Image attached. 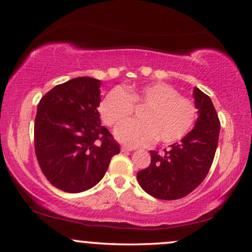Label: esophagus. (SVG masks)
<instances>
[{"instance_id": "obj_1", "label": "esophagus", "mask_w": 252, "mask_h": 252, "mask_svg": "<svg viewBox=\"0 0 252 252\" xmlns=\"http://www.w3.org/2000/svg\"><path fill=\"white\" fill-rule=\"evenodd\" d=\"M134 148H130V147H126V146H123L122 147V151L124 153H126V151H133Z\"/></svg>"}]
</instances>
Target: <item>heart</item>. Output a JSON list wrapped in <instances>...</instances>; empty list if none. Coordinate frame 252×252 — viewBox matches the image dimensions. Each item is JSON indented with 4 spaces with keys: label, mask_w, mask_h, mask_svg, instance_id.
<instances>
[{
    "label": "heart",
    "mask_w": 252,
    "mask_h": 252,
    "mask_svg": "<svg viewBox=\"0 0 252 252\" xmlns=\"http://www.w3.org/2000/svg\"><path fill=\"white\" fill-rule=\"evenodd\" d=\"M133 105H146L140 122H127L117 127L115 135L130 147H144L158 141L171 144L184 139L192 128L197 110L190 99L165 82L140 87L113 88L99 104L101 118L106 125L116 126L125 121Z\"/></svg>",
    "instance_id": "b5f03b06"
}]
</instances>
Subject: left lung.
I'll return each mask as SVG.
<instances>
[{
	"instance_id": "left-lung-1",
	"label": "left lung",
	"mask_w": 252,
	"mask_h": 252,
	"mask_svg": "<svg viewBox=\"0 0 252 252\" xmlns=\"http://www.w3.org/2000/svg\"><path fill=\"white\" fill-rule=\"evenodd\" d=\"M198 117L195 126L180 142L171 144L163 154L150 150V165L137 172V181L148 194L172 201L185 197L209 173L218 146L220 122L211 98L194 87Z\"/></svg>"
}]
</instances>
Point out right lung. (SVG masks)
Returning <instances> with one entry per match:
<instances>
[{"instance_id":"obj_1","label":"right lung","mask_w":252,"mask_h":252,"mask_svg":"<svg viewBox=\"0 0 252 252\" xmlns=\"http://www.w3.org/2000/svg\"><path fill=\"white\" fill-rule=\"evenodd\" d=\"M101 81L91 77L57 85L41 98L34 124L35 154L51 185L81 192L98 184L119 144L101 125Z\"/></svg>"}]
</instances>
